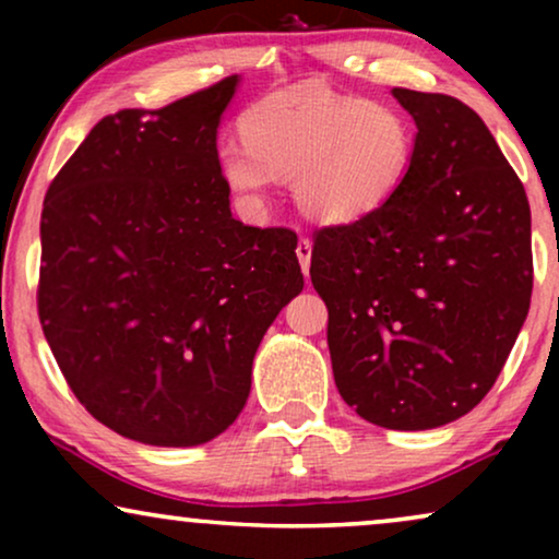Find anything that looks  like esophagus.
Returning a JSON list of instances; mask_svg holds the SVG:
<instances>
[{
	"mask_svg": "<svg viewBox=\"0 0 559 559\" xmlns=\"http://www.w3.org/2000/svg\"><path fill=\"white\" fill-rule=\"evenodd\" d=\"M297 259H300V266H302V274L308 277L310 272V257H312V241L305 239V236H300V241H297Z\"/></svg>",
	"mask_w": 559,
	"mask_h": 559,
	"instance_id": "34e87169",
	"label": "esophagus"
}]
</instances>
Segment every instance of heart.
I'll return each instance as SVG.
<instances>
[{
    "instance_id": "b5f03b06",
    "label": "heart",
    "mask_w": 559,
    "mask_h": 559,
    "mask_svg": "<svg viewBox=\"0 0 559 559\" xmlns=\"http://www.w3.org/2000/svg\"><path fill=\"white\" fill-rule=\"evenodd\" d=\"M241 140L221 147L231 190L259 201L274 178L293 180L297 209L320 224H354L407 180L417 152L409 114L386 102L297 86L259 98L239 119Z\"/></svg>"
}]
</instances>
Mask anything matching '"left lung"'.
<instances>
[{"instance_id": "left-lung-1", "label": "left lung", "mask_w": 559, "mask_h": 559, "mask_svg": "<svg viewBox=\"0 0 559 559\" xmlns=\"http://www.w3.org/2000/svg\"><path fill=\"white\" fill-rule=\"evenodd\" d=\"M417 124L402 188L312 234L335 386L386 430H430L499 379L532 300V213L484 119L445 94L394 88Z\"/></svg>"}]
</instances>
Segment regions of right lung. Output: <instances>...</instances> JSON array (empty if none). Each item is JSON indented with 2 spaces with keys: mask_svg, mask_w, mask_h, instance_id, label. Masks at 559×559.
Masks as SVG:
<instances>
[{
  "mask_svg": "<svg viewBox=\"0 0 559 559\" xmlns=\"http://www.w3.org/2000/svg\"><path fill=\"white\" fill-rule=\"evenodd\" d=\"M236 75L91 129L43 203L37 316L88 415L144 445L209 442L300 295L297 234L228 209L216 129Z\"/></svg>",
  "mask_w": 559,
  "mask_h": 559,
  "instance_id": "add662e5",
  "label": "right lung"
}]
</instances>
